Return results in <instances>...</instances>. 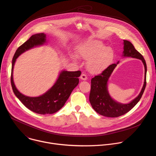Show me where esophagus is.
I'll return each mask as SVG.
<instances>
[{
  "mask_svg": "<svg viewBox=\"0 0 156 156\" xmlns=\"http://www.w3.org/2000/svg\"><path fill=\"white\" fill-rule=\"evenodd\" d=\"M80 79L82 80L86 81V80H87V76L85 74H81V75L80 76Z\"/></svg>",
  "mask_w": 156,
  "mask_h": 156,
  "instance_id": "1",
  "label": "esophagus"
}]
</instances>
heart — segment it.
Listing matches in <instances>:
<instances>
[{
	"label": "heart",
	"instance_id": "1",
	"mask_svg": "<svg viewBox=\"0 0 156 156\" xmlns=\"http://www.w3.org/2000/svg\"><path fill=\"white\" fill-rule=\"evenodd\" d=\"M78 56L87 60L86 67L92 74H99L104 71L112 63L114 51L110 47L97 39H89L78 48ZM70 58L75 62H78V56L72 53Z\"/></svg>",
	"mask_w": 156,
	"mask_h": 156
}]
</instances>
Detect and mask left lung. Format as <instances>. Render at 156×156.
Here are the masks:
<instances>
[{
    "instance_id": "8db88e82",
    "label": "left lung",
    "mask_w": 156,
    "mask_h": 156,
    "mask_svg": "<svg viewBox=\"0 0 156 156\" xmlns=\"http://www.w3.org/2000/svg\"><path fill=\"white\" fill-rule=\"evenodd\" d=\"M123 57H131L140 59L144 66V80L141 90L138 96L131 102L123 104L114 100L109 94L108 90V79L114 70L119 64L109 65L100 75L91 79V92L90 94V102L93 109L99 114L107 117H117L125 114L134 107L140 101L145 90L146 85L147 66L143 55L138 52L128 41L123 40Z\"/></svg>"
}]
</instances>
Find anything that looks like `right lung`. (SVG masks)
Wrapping results in <instances>:
<instances>
[{"instance_id":"1","label":"right lung","mask_w":156,"mask_h":156,"mask_svg":"<svg viewBox=\"0 0 156 156\" xmlns=\"http://www.w3.org/2000/svg\"><path fill=\"white\" fill-rule=\"evenodd\" d=\"M46 34L44 33L35 34L20 46L12 59L11 84L16 97L33 112L39 114H52L59 110L70 97L72 91L79 83L80 71L68 72L62 70L54 85L45 93L37 97H30L21 93L13 81V68L16 58L23 53L34 48L48 44Z\"/></svg>"}]
</instances>
